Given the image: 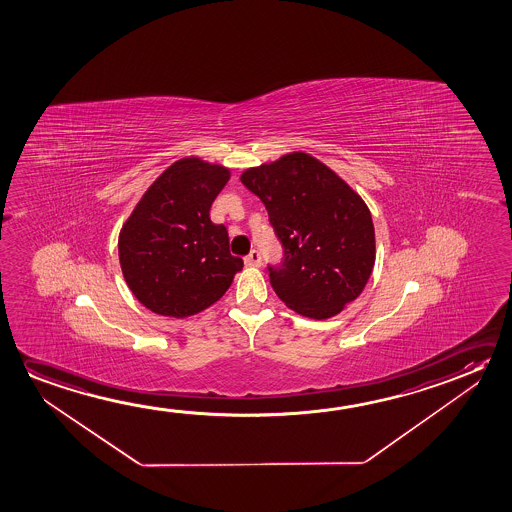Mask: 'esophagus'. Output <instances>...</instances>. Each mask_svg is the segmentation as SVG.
Listing matches in <instances>:
<instances>
[{"mask_svg": "<svg viewBox=\"0 0 512 512\" xmlns=\"http://www.w3.org/2000/svg\"><path fill=\"white\" fill-rule=\"evenodd\" d=\"M245 265H247V267H260V251H256V249H254V251L249 252V256H245Z\"/></svg>", "mask_w": 512, "mask_h": 512, "instance_id": "1", "label": "esophagus"}]
</instances>
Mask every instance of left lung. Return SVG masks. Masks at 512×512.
<instances>
[{
	"instance_id": "8db88e82",
	"label": "left lung",
	"mask_w": 512,
	"mask_h": 512,
	"mask_svg": "<svg viewBox=\"0 0 512 512\" xmlns=\"http://www.w3.org/2000/svg\"><path fill=\"white\" fill-rule=\"evenodd\" d=\"M283 244L279 267H268L277 297L304 317L338 315L363 292L375 263L372 215L327 165L295 151L242 172Z\"/></svg>"
}]
</instances>
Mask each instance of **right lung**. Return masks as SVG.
I'll return each instance as SVG.
<instances>
[{"mask_svg": "<svg viewBox=\"0 0 512 512\" xmlns=\"http://www.w3.org/2000/svg\"><path fill=\"white\" fill-rule=\"evenodd\" d=\"M228 167L197 156L172 163L147 188L119 235L122 276L156 315L187 318L219 301L242 258L229 252L228 229L210 220Z\"/></svg>", "mask_w": 512, "mask_h": 512, "instance_id": "right-lung-1", "label": "right lung"}]
</instances>
